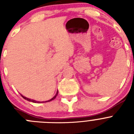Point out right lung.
Returning a JSON list of instances; mask_svg holds the SVG:
<instances>
[{
    "label": "right lung",
    "instance_id": "add662e5",
    "mask_svg": "<svg viewBox=\"0 0 134 134\" xmlns=\"http://www.w3.org/2000/svg\"><path fill=\"white\" fill-rule=\"evenodd\" d=\"M58 91H57L56 94H55V96H54V97H53V98H52V99H49V100H46V101H45V102H49V101H51V100H54V99H55V98L56 97V96L58 95ZM21 95L22 96V97H23V99H25V100H28V101H31V102H33V103H40V101H37V100H33V99H29V98H27V97H24V96H23V95H22V94H21ZM41 103H42V102H41Z\"/></svg>",
    "mask_w": 134,
    "mask_h": 134
}]
</instances>
